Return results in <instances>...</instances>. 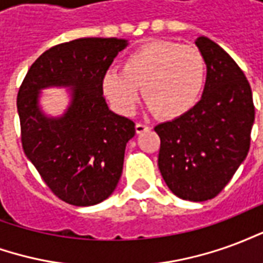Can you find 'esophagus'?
<instances>
[{
	"label": "esophagus",
	"instance_id": "34e87169",
	"mask_svg": "<svg viewBox=\"0 0 263 263\" xmlns=\"http://www.w3.org/2000/svg\"><path fill=\"white\" fill-rule=\"evenodd\" d=\"M149 128H151V126L145 125V124H142V122H137V125H135V131H137V134H142V132L145 131H149Z\"/></svg>",
	"mask_w": 263,
	"mask_h": 263
}]
</instances>
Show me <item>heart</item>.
<instances>
[{"mask_svg":"<svg viewBox=\"0 0 263 263\" xmlns=\"http://www.w3.org/2000/svg\"><path fill=\"white\" fill-rule=\"evenodd\" d=\"M205 74V62L198 49L172 41H154L128 54L122 70H108L103 90L115 109L128 115L137 107L142 87L148 108L175 120L194 108L201 97Z\"/></svg>","mask_w":263,"mask_h":263,"instance_id":"heart-1","label":"heart"}]
</instances>
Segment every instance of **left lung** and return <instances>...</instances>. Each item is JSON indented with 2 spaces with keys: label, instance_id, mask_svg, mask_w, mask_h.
Masks as SVG:
<instances>
[{
  "label": "left lung",
  "instance_id": "obj_1",
  "mask_svg": "<svg viewBox=\"0 0 263 263\" xmlns=\"http://www.w3.org/2000/svg\"><path fill=\"white\" fill-rule=\"evenodd\" d=\"M196 46L207 66L201 100L155 131L167 187L183 200L205 201L226 187L247 158L255 107L248 80L231 56L205 36L197 37Z\"/></svg>",
  "mask_w": 263,
  "mask_h": 263
}]
</instances>
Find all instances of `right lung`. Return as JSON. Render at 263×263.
Here are the masks:
<instances>
[{"instance_id":"add662e5","label":"right lung","mask_w":263,"mask_h":263,"mask_svg":"<svg viewBox=\"0 0 263 263\" xmlns=\"http://www.w3.org/2000/svg\"><path fill=\"white\" fill-rule=\"evenodd\" d=\"M128 41L80 37L42 53L28 70L18 91L21 141L26 158L60 200L94 205L118 184L135 124L108 108L103 79ZM67 86L70 104L62 117H48L40 91Z\"/></svg>"}]
</instances>
